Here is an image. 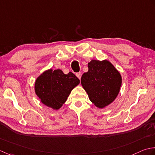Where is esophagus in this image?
<instances>
[{
  "instance_id": "esophagus-1",
  "label": "esophagus",
  "mask_w": 155,
  "mask_h": 155,
  "mask_svg": "<svg viewBox=\"0 0 155 155\" xmlns=\"http://www.w3.org/2000/svg\"><path fill=\"white\" fill-rule=\"evenodd\" d=\"M75 75H76V76L78 78V79H80V80L81 77V72H79V73H77Z\"/></svg>"
}]
</instances>
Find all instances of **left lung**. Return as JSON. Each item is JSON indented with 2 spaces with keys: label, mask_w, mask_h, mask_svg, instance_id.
Segmentation results:
<instances>
[{
  "label": "left lung",
  "mask_w": 155,
  "mask_h": 155,
  "mask_svg": "<svg viewBox=\"0 0 155 155\" xmlns=\"http://www.w3.org/2000/svg\"><path fill=\"white\" fill-rule=\"evenodd\" d=\"M87 65L88 71L82 75L81 84L91 102L103 108L117 97L122 85L121 75L108 60L93 59Z\"/></svg>",
  "instance_id": "1"
}]
</instances>
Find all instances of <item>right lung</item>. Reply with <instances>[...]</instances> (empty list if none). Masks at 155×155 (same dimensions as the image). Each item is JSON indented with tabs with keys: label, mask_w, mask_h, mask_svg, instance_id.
<instances>
[{
	"label": "right lung",
	"mask_w": 155,
	"mask_h": 155,
	"mask_svg": "<svg viewBox=\"0 0 155 155\" xmlns=\"http://www.w3.org/2000/svg\"><path fill=\"white\" fill-rule=\"evenodd\" d=\"M79 84L80 80L72 72L65 74L61 69H50L37 78L35 91L44 105L58 110Z\"/></svg>",
	"instance_id": "right-lung-1"
}]
</instances>
